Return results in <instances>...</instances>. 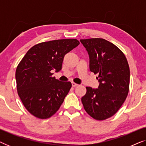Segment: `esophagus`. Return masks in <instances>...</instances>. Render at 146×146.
Masks as SVG:
<instances>
[{"label": "esophagus", "mask_w": 146, "mask_h": 146, "mask_svg": "<svg viewBox=\"0 0 146 146\" xmlns=\"http://www.w3.org/2000/svg\"><path fill=\"white\" fill-rule=\"evenodd\" d=\"M72 86L73 87H76L78 86V84H76L74 82H72Z\"/></svg>", "instance_id": "34e87169"}]
</instances>
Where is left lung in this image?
<instances>
[{"mask_svg":"<svg viewBox=\"0 0 146 146\" xmlns=\"http://www.w3.org/2000/svg\"><path fill=\"white\" fill-rule=\"evenodd\" d=\"M88 52L90 70L98 74V88L86 87L81 100L86 112L97 120L109 118L118 111L129 91V68L123 53L103 38L80 40Z\"/></svg>","mask_w":146,"mask_h":146,"instance_id":"obj_1","label":"left lung"}]
</instances>
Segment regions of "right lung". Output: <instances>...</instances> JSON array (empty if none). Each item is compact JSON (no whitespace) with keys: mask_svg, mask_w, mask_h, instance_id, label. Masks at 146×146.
<instances>
[{"mask_svg":"<svg viewBox=\"0 0 146 146\" xmlns=\"http://www.w3.org/2000/svg\"><path fill=\"white\" fill-rule=\"evenodd\" d=\"M80 44L76 39L42 42L27 52L16 70L20 98L31 114L46 119L54 114L72 87L70 82L52 77L62 69L64 56Z\"/></svg>","mask_w":146,"mask_h":146,"instance_id":"obj_1","label":"right lung"}]
</instances>
